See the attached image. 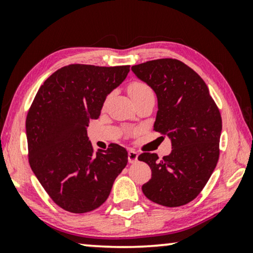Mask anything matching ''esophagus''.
Returning <instances> with one entry per match:
<instances>
[{"instance_id": "1", "label": "esophagus", "mask_w": 253, "mask_h": 253, "mask_svg": "<svg viewBox=\"0 0 253 253\" xmlns=\"http://www.w3.org/2000/svg\"><path fill=\"white\" fill-rule=\"evenodd\" d=\"M137 160H138L137 152H134L133 150H130L127 152V161H129L130 164H134V162H137Z\"/></svg>"}]
</instances>
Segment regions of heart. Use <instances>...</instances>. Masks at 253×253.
<instances>
[{"instance_id": "b5f03b06", "label": "heart", "mask_w": 253, "mask_h": 253, "mask_svg": "<svg viewBox=\"0 0 253 253\" xmlns=\"http://www.w3.org/2000/svg\"><path fill=\"white\" fill-rule=\"evenodd\" d=\"M129 92H130L131 96H136V95L143 94V93L152 92V89L150 88V86H147L145 83L134 82L129 86Z\"/></svg>"}]
</instances>
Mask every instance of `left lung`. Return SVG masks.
Listing matches in <instances>:
<instances>
[{
	"mask_svg": "<svg viewBox=\"0 0 253 253\" xmlns=\"http://www.w3.org/2000/svg\"><path fill=\"white\" fill-rule=\"evenodd\" d=\"M131 70L157 93L153 130L167 134L172 147L162 159L150 152L138 157L152 169L141 190L159 205L183 206L202 192L219 161L220 110L203 78L176 58L147 61Z\"/></svg>",
	"mask_w": 253,
	"mask_h": 253,
	"instance_id": "left-lung-1",
	"label": "left lung"
}]
</instances>
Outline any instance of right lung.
Instances as JSON below:
<instances>
[{"mask_svg": "<svg viewBox=\"0 0 253 253\" xmlns=\"http://www.w3.org/2000/svg\"><path fill=\"white\" fill-rule=\"evenodd\" d=\"M129 71L130 65H65L44 81L30 107V166L51 200L68 212L101 206L127 164L126 150L117 144L94 152L87 126Z\"/></svg>", "mask_w": 253, "mask_h": 253, "instance_id": "add662e5", "label": "right lung"}]
</instances>
